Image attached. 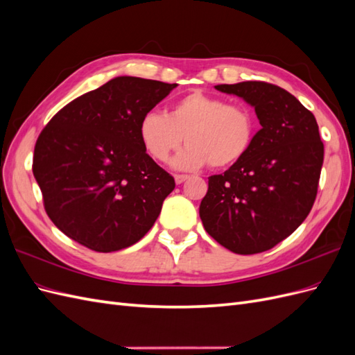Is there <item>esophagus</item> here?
<instances>
[{
    "label": "esophagus",
    "instance_id": "34e87169",
    "mask_svg": "<svg viewBox=\"0 0 355 355\" xmlns=\"http://www.w3.org/2000/svg\"><path fill=\"white\" fill-rule=\"evenodd\" d=\"M188 179V176L187 175H175V180H176V184L178 185H180V184H184V182Z\"/></svg>",
    "mask_w": 355,
    "mask_h": 355
}]
</instances>
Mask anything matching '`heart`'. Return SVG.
<instances>
[{
    "label": "heart",
    "instance_id": "heart-1",
    "mask_svg": "<svg viewBox=\"0 0 355 355\" xmlns=\"http://www.w3.org/2000/svg\"><path fill=\"white\" fill-rule=\"evenodd\" d=\"M256 120L249 108L204 92L185 94L166 115L148 112L139 124V137L148 155L166 163L185 142L176 159L179 168H228L250 151Z\"/></svg>",
    "mask_w": 355,
    "mask_h": 355
}]
</instances>
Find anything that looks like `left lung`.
Returning <instances> with one entry per match:
<instances>
[{"label":"left lung","mask_w":355,"mask_h":355,"mask_svg":"<svg viewBox=\"0 0 355 355\" xmlns=\"http://www.w3.org/2000/svg\"><path fill=\"white\" fill-rule=\"evenodd\" d=\"M214 87L250 103L262 128L241 161L209 178L201 222L210 237L234 253L270 250L313 209L324 158L318 124L278 85L243 81Z\"/></svg>","instance_id":"1"}]
</instances>
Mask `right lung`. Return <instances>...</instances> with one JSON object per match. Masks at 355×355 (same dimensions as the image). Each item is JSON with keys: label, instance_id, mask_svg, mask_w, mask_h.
<instances>
[{"label": "right lung", "instance_id": "obj_1", "mask_svg": "<svg viewBox=\"0 0 355 355\" xmlns=\"http://www.w3.org/2000/svg\"><path fill=\"white\" fill-rule=\"evenodd\" d=\"M176 85L116 77L42 128L32 171L49 218L69 239L110 253L153 228L175 179L146 154L139 124Z\"/></svg>", "mask_w": 355, "mask_h": 355}]
</instances>
